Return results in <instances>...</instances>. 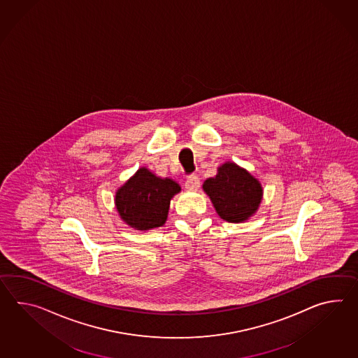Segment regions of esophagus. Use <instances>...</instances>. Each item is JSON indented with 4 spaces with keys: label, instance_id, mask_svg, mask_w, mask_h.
<instances>
[{
    "label": "esophagus",
    "instance_id": "1",
    "mask_svg": "<svg viewBox=\"0 0 358 358\" xmlns=\"http://www.w3.org/2000/svg\"><path fill=\"white\" fill-rule=\"evenodd\" d=\"M185 187H186L187 190H198L199 187H200V180H199L198 176H189L187 180H186V182H185Z\"/></svg>",
    "mask_w": 358,
    "mask_h": 358
}]
</instances>
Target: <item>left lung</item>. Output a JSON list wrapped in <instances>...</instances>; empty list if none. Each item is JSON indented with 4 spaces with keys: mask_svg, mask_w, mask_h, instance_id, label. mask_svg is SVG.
Wrapping results in <instances>:
<instances>
[{
    "mask_svg": "<svg viewBox=\"0 0 358 358\" xmlns=\"http://www.w3.org/2000/svg\"><path fill=\"white\" fill-rule=\"evenodd\" d=\"M203 190L218 215L231 223L248 221L257 212L263 195L261 182L232 162L222 164L215 177L206 180Z\"/></svg>",
    "mask_w": 358,
    "mask_h": 358,
    "instance_id": "1",
    "label": "left lung"
}]
</instances>
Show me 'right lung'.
Listing matches in <instances>:
<instances>
[{
    "mask_svg": "<svg viewBox=\"0 0 358 358\" xmlns=\"http://www.w3.org/2000/svg\"><path fill=\"white\" fill-rule=\"evenodd\" d=\"M180 191L181 186L173 180L158 177L143 167L117 190L115 207L128 226L151 230L166 223L171 199Z\"/></svg>",
    "mask_w": 358,
    "mask_h": 358,
    "instance_id": "1",
    "label": "right lung"
}]
</instances>
